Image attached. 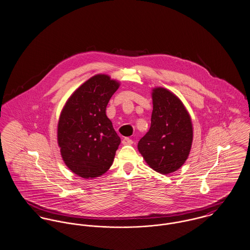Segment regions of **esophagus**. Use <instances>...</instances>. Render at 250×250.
I'll return each instance as SVG.
<instances>
[{
    "mask_svg": "<svg viewBox=\"0 0 250 250\" xmlns=\"http://www.w3.org/2000/svg\"><path fill=\"white\" fill-rule=\"evenodd\" d=\"M122 143H123V145H132L133 141H132L131 139L127 138V137H126V138L123 139Z\"/></svg>",
    "mask_w": 250,
    "mask_h": 250,
    "instance_id": "34e87169",
    "label": "esophagus"
}]
</instances>
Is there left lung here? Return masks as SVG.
<instances>
[{
  "label": "left lung",
  "instance_id": "obj_1",
  "mask_svg": "<svg viewBox=\"0 0 250 250\" xmlns=\"http://www.w3.org/2000/svg\"><path fill=\"white\" fill-rule=\"evenodd\" d=\"M149 130L138 143L139 152L157 172L168 174L185 163L193 142V125L182 102L162 87L152 90Z\"/></svg>",
  "mask_w": 250,
  "mask_h": 250
}]
</instances>
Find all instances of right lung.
<instances>
[{
	"instance_id": "obj_1",
	"label": "right lung",
	"mask_w": 250,
	"mask_h": 250,
	"mask_svg": "<svg viewBox=\"0 0 250 250\" xmlns=\"http://www.w3.org/2000/svg\"><path fill=\"white\" fill-rule=\"evenodd\" d=\"M120 83L96 75L81 85L65 104L57 125V143L66 166L92 179L111 167L121 139L106 116V106Z\"/></svg>"
}]
</instances>
